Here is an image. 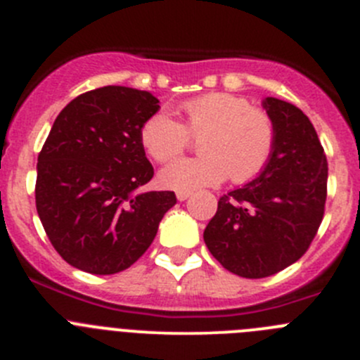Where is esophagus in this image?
<instances>
[{
  "mask_svg": "<svg viewBox=\"0 0 360 360\" xmlns=\"http://www.w3.org/2000/svg\"><path fill=\"white\" fill-rule=\"evenodd\" d=\"M176 197H177V200L184 202V200H188V198L191 197V191H177Z\"/></svg>",
  "mask_w": 360,
  "mask_h": 360,
  "instance_id": "34e87169",
  "label": "esophagus"
}]
</instances>
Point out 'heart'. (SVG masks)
Segmentation results:
<instances>
[{
    "instance_id": "heart-1",
    "label": "heart",
    "mask_w": 360,
    "mask_h": 360,
    "mask_svg": "<svg viewBox=\"0 0 360 360\" xmlns=\"http://www.w3.org/2000/svg\"><path fill=\"white\" fill-rule=\"evenodd\" d=\"M184 123L165 112H155L141 127V143L155 162L167 163L198 141L200 157L170 163L160 172V183L188 191L226 181L249 184L270 167L278 143V129L266 110L252 108L235 94L214 92L181 104Z\"/></svg>"
}]
</instances>
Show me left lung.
<instances>
[{
    "mask_svg": "<svg viewBox=\"0 0 360 360\" xmlns=\"http://www.w3.org/2000/svg\"><path fill=\"white\" fill-rule=\"evenodd\" d=\"M264 108L278 129L275 157L256 181L219 198L203 231L210 254L245 278L296 263L317 235L328 198V158L308 116L275 97Z\"/></svg>",
    "mask_w": 360,
    "mask_h": 360,
    "instance_id": "left-lung-1",
    "label": "left lung"
}]
</instances>
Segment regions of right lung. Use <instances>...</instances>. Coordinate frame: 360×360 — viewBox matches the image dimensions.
Returning <instances> with one entry per match:
<instances>
[{"mask_svg":"<svg viewBox=\"0 0 360 360\" xmlns=\"http://www.w3.org/2000/svg\"><path fill=\"white\" fill-rule=\"evenodd\" d=\"M158 99L129 86L82 94L59 112L38 155L36 210L66 263L111 275L136 263L153 242L174 191L136 190L153 177L141 127Z\"/></svg>","mask_w":360,"mask_h":360,"instance_id":"right-lung-1","label":"right lung"}]
</instances>
